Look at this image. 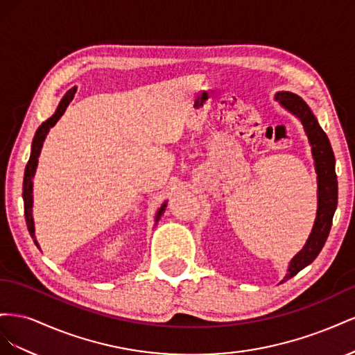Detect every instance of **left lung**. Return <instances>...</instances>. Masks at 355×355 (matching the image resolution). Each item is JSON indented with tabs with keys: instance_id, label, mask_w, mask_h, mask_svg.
Wrapping results in <instances>:
<instances>
[{
	"instance_id": "obj_1",
	"label": "left lung",
	"mask_w": 355,
	"mask_h": 355,
	"mask_svg": "<svg viewBox=\"0 0 355 355\" xmlns=\"http://www.w3.org/2000/svg\"><path fill=\"white\" fill-rule=\"evenodd\" d=\"M274 99L286 111L293 114L304 125L317 173V216L314 227L311 230L302 250L296 253L290 261L287 274L282 280V283H284L313 262L323 249L331 228L333 214L338 206V179L335 173V155H333L329 137L320 127L318 120L306 102L300 96L290 92H278Z\"/></svg>"
}]
</instances>
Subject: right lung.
Wrapping results in <instances>:
<instances>
[{
  "label": "right lung",
  "mask_w": 355,
  "mask_h": 355,
  "mask_svg": "<svg viewBox=\"0 0 355 355\" xmlns=\"http://www.w3.org/2000/svg\"><path fill=\"white\" fill-rule=\"evenodd\" d=\"M75 92H77V87H72L69 92H67V94L63 96L56 112L53 114L49 120H46L44 123H42L38 130L35 132V136H34V141H32V148H31V157H29V161L26 164V168H25V178H24V202H25V220H26V227H28V231L31 234V237L34 239V243L38 245V241L35 240V228H34V218H32V204H34V197H32V179H34L35 176V170H37V166H38V157L41 154V148H42V144H44L46 137L50 132V128L55 125L59 120L60 116L63 115V112L67 111L68 105L71 103V101L73 99V94ZM167 207V201H164L163 204H161V207L157 210L155 213V225L157 222L159 220V218L163 216V213ZM40 247V245H38Z\"/></svg>",
  "instance_id": "right-lung-1"
}]
</instances>
